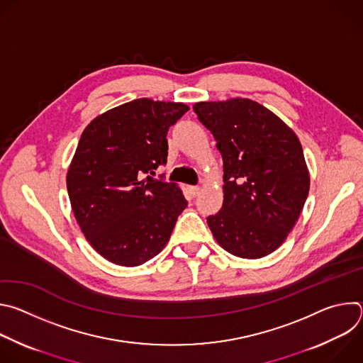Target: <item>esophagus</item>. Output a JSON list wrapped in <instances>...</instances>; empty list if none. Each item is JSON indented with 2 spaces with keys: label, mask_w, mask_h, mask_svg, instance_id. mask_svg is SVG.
<instances>
[{
  "label": "esophagus",
  "mask_w": 363,
  "mask_h": 363,
  "mask_svg": "<svg viewBox=\"0 0 363 363\" xmlns=\"http://www.w3.org/2000/svg\"><path fill=\"white\" fill-rule=\"evenodd\" d=\"M188 189H189V192H191L192 196H196V195L199 194V186H189Z\"/></svg>",
  "instance_id": "esophagus-1"
}]
</instances>
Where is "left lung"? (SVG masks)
<instances>
[{
	"mask_svg": "<svg viewBox=\"0 0 363 363\" xmlns=\"http://www.w3.org/2000/svg\"><path fill=\"white\" fill-rule=\"evenodd\" d=\"M224 162V201L206 218L217 242L233 255L262 258L276 251L298 220L310 175L297 135L251 99L194 105Z\"/></svg>",
	"mask_w": 363,
	"mask_h": 363,
	"instance_id": "8db88e82",
	"label": "left lung"
}]
</instances>
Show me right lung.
<instances>
[{"label": "right lung", "mask_w": 363, "mask_h": 363, "mask_svg": "<svg viewBox=\"0 0 363 363\" xmlns=\"http://www.w3.org/2000/svg\"><path fill=\"white\" fill-rule=\"evenodd\" d=\"M184 103L136 99L94 118L67 171L76 221L108 262L136 267L169 241L186 199L177 184L147 174L167 164L169 126Z\"/></svg>", "instance_id": "add662e5"}]
</instances>
